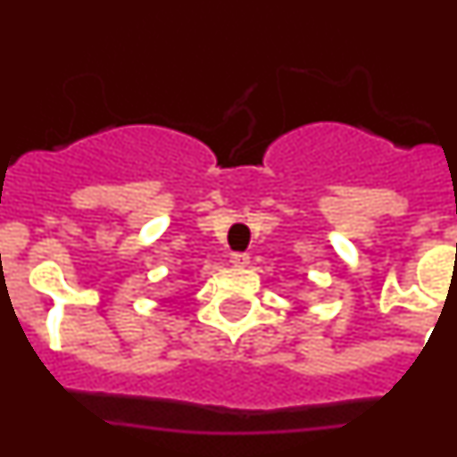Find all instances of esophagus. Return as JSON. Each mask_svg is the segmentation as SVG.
Wrapping results in <instances>:
<instances>
[{
  "label": "esophagus",
  "instance_id": "34e87169",
  "mask_svg": "<svg viewBox=\"0 0 457 457\" xmlns=\"http://www.w3.org/2000/svg\"><path fill=\"white\" fill-rule=\"evenodd\" d=\"M231 263L236 265V268H245V265L249 263V253H242V252L231 253Z\"/></svg>",
  "mask_w": 457,
  "mask_h": 457
}]
</instances>
